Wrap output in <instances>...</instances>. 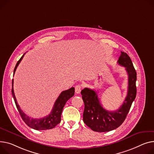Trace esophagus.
<instances>
[{
	"instance_id": "esophagus-1",
	"label": "esophagus",
	"mask_w": 154,
	"mask_h": 154,
	"mask_svg": "<svg viewBox=\"0 0 154 154\" xmlns=\"http://www.w3.org/2000/svg\"><path fill=\"white\" fill-rule=\"evenodd\" d=\"M81 88H82V86L80 85H77L75 86V93L77 94H80V92L81 91Z\"/></svg>"
}]
</instances>
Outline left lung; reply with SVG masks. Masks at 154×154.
<instances>
[{
    "label": "left lung",
    "instance_id": "1",
    "mask_svg": "<svg viewBox=\"0 0 154 154\" xmlns=\"http://www.w3.org/2000/svg\"><path fill=\"white\" fill-rule=\"evenodd\" d=\"M118 63L124 66L128 74V90L127 96L121 107L114 111H109L100 104L97 92L85 88L81 91L85 108L83 120L85 124L95 132H108L120 126L125 120L133 101L136 96V71L129 56L121 51Z\"/></svg>",
    "mask_w": 154,
    "mask_h": 154
}]
</instances>
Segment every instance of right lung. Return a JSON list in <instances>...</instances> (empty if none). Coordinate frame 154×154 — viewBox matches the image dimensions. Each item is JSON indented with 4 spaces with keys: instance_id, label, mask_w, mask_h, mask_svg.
<instances>
[{
    "instance_id": "1",
    "label": "right lung",
    "mask_w": 154,
    "mask_h": 154,
    "mask_svg": "<svg viewBox=\"0 0 154 154\" xmlns=\"http://www.w3.org/2000/svg\"><path fill=\"white\" fill-rule=\"evenodd\" d=\"M24 54L21 57V58H20L17 62L14 69V75L15 72V70L18 64L22 60L24 56ZM13 85H14V79H12V94L20 116H21L23 121L29 127L36 130L51 129L54 128L57 125H58L60 121L61 113H62L63 108L66 103L68 100H69L71 97H72L74 95V92H75V88L74 87H71L70 88L67 90H64L62 91L61 92V94L59 95V96L58 97V98H57L56 101H55L53 108L49 115L43 118L33 119V118H31L30 117L25 115L24 113V112L20 109L19 105H18V103L15 96Z\"/></svg>"
}]
</instances>
